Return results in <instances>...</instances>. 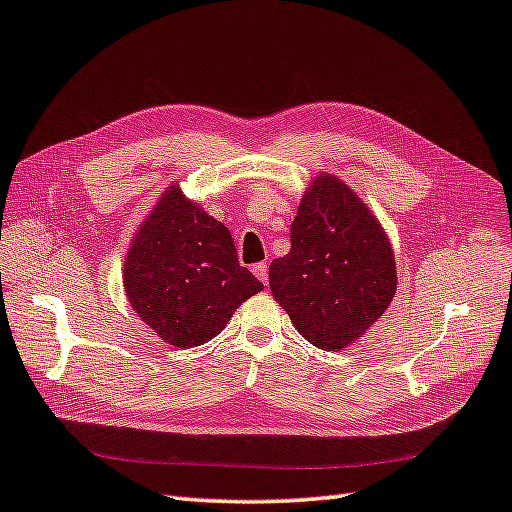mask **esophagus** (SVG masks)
<instances>
[{
  "label": "esophagus",
  "mask_w": 512,
  "mask_h": 512,
  "mask_svg": "<svg viewBox=\"0 0 512 512\" xmlns=\"http://www.w3.org/2000/svg\"><path fill=\"white\" fill-rule=\"evenodd\" d=\"M252 271L256 273V278L262 282V284H269V267H267V262H258V265H254L252 267Z\"/></svg>",
  "instance_id": "34e87169"
}]
</instances>
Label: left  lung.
Listing matches in <instances>:
<instances>
[{
    "label": "left lung",
    "mask_w": 512,
    "mask_h": 512,
    "mask_svg": "<svg viewBox=\"0 0 512 512\" xmlns=\"http://www.w3.org/2000/svg\"><path fill=\"white\" fill-rule=\"evenodd\" d=\"M269 286L303 338L340 351L394 299L388 234L340 178L316 176L290 226V252L269 265Z\"/></svg>",
    "instance_id": "1"
}]
</instances>
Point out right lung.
I'll use <instances>...</instances> for the list:
<instances>
[{
  "instance_id": "add662e5",
  "label": "right lung",
  "mask_w": 512,
  "mask_h": 512,
  "mask_svg": "<svg viewBox=\"0 0 512 512\" xmlns=\"http://www.w3.org/2000/svg\"><path fill=\"white\" fill-rule=\"evenodd\" d=\"M131 308L174 347H200L262 286L239 265L232 234L176 183L144 219L124 260Z\"/></svg>"
}]
</instances>
